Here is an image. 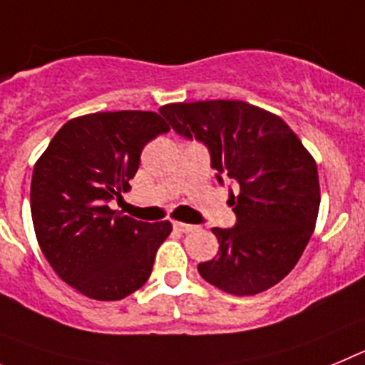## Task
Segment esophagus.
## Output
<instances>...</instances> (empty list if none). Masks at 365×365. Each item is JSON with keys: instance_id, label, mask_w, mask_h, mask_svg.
<instances>
[{"instance_id": "obj_1", "label": "esophagus", "mask_w": 365, "mask_h": 365, "mask_svg": "<svg viewBox=\"0 0 365 365\" xmlns=\"http://www.w3.org/2000/svg\"><path fill=\"white\" fill-rule=\"evenodd\" d=\"M173 229L178 232H190L195 229V225H190V223H183V222H175L173 223Z\"/></svg>"}]
</instances>
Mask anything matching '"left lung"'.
Wrapping results in <instances>:
<instances>
[{
	"mask_svg": "<svg viewBox=\"0 0 365 365\" xmlns=\"http://www.w3.org/2000/svg\"><path fill=\"white\" fill-rule=\"evenodd\" d=\"M176 134L203 143L216 180L240 185L229 203L235 227L212 232L218 255L200 277L236 297L258 294L287 277L314 231L318 170L282 118L238 100L169 103L160 109Z\"/></svg>",
	"mask_w": 365,
	"mask_h": 365,
	"instance_id": "obj_1",
	"label": "left lung"
}]
</instances>
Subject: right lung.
I'll list each match as a JSON object with an SVG mask.
<instances>
[{
  "label": "right lung",
  "instance_id": "1",
  "mask_svg": "<svg viewBox=\"0 0 365 365\" xmlns=\"http://www.w3.org/2000/svg\"><path fill=\"white\" fill-rule=\"evenodd\" d=\"M169 133L160 114L96 113L61 127L36 162L31 212L56 274L94 300H121L150 277L170 222H138L109 207L134 178L142 150Z\"/></svg>",
  "mask_w": 365,
  "mask_h": 365
}]
</instances>
